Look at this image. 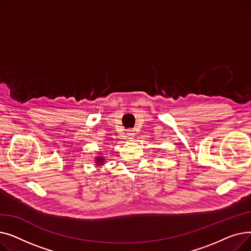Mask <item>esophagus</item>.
<instances>
[{
  "label": "esophagus",
  "mask_w": 251,
  "mask_h": 251,
  "mask_svg": "<svg viewBox=\"0 0 251 251\" xmlns=\"http://www.w3.org/2000/svg\"><path fill=\"white\" fill-rule=\"evenodd\" d=\"M126 137H127L128 139H133V138L135 137V133H134V131H129V132H127V134H126Z\"/></svg>",
  "instance_id": "1"
}]
</instances>
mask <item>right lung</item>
Returning <instances> with one entry per match:
<instances>
[{"instance_id": "obj_1", "label": "right lung", "mask_w": 251, "mask_h": 251, "mask_svg": "<svg viewBox=\"0 0 251 251\" xmlns=\"http://www.w3.org/2000/svg\"><path fill=\"white\" fill-rule=\"evenodd\" d=\"M103 162H104V157H103V156L99 155V156H97V157H96V164H97L98 166L102 165V164H103Z\"/></svg>"}]
</instances>
